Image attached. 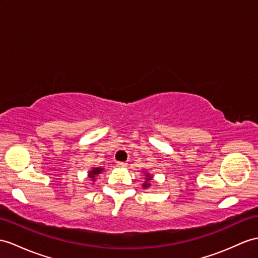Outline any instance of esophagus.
<instances>
[{
  "label": "esophagus",
  "mask_w": 258,
  "mask_h": 258,
  "mask_svg": "<svg viewBox=\"0 0 258 258\" xmlns=\"http://www.w3.org/2000/svg\"><path fill=\"white\" fill-rule=\"evenodd\" d=\"M117 166H118L119 168H124V167H127V163H124V162H118V163H117Z\"/></svg>",
  "instance_id": "34e87169"
}]
</instances>
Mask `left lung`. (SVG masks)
Returning a JSON list of instances; mask_svg holds the SVG:
<instances>
[{
    "mask_svg": "<svg viewBox=\"0 0 258 258\" xmlns=\"http://www.w3.org/2000/svg\"><path fill=\"white\" fill-rule=\"evenodd\" d=\"M152 175H151L150 173H146V181H144V183L142 184V187L143 188H149L150 186H151V183L150 181L152 180Z\"/></svg>",
    "mask_w": 258,
    "mask_h": 258,
    "instance_id": "obj_1",
    "label": "left lung"
}]
</instances>
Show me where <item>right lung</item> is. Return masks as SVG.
Instances as JSON below:
<instances>
[{
  "instance_id": "add662e5",
  "label": "right lung",
  "mask_w": 258,
  "mask_h": 258,
  "mask_svg": "<svg viewBox=\"0 0 258 258\" xmlns=\"http://www.w3.org/2000/svg\"><path fill=\"white\" fill-rule=\"evenodd\" d=\"M104 171V168H100V167H93L91 171L89 172V177L91 178V180L95 181L96 177L98 176V175L102 173Z\"/></svg>"
}]
</instances>
